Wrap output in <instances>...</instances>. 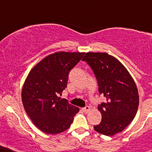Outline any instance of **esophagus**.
I'll use <instances>...</instances> for the list:
<instances>
[{
  "instance_id": "obj_1",
  "label": "esophagus",
  "mask_w": 152,
  "mask_h": 152,
  "mask_svg": "<svg viewBox=\"0 0 152 152\" xmlns=\"http://www.w3.org/2000/svg\"><path fill=\"white\" fill-rule=\"evenodd\" d=\"M82 110L84 113H88L90 111V110H91V108H90L89 106H86V107H84Z\"/></svg>"
}]
</instances>
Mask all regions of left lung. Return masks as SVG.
<instances>
[{"label":"left lung","instance_id":"obj_1","mask_svg":"<svg viewBox=\"0 0 152 152\" xmlns=\"http://www.w3.org/2000/svg\"><path fill=\"white\" fill-rule=\"evenodd\" d=\"M82 60L92 68L99 92L107 100L98 106L102 120L94 128L107 136L121 132L133 120L139 107L133 78L119 60L106 52H88Z\"/></svg>","mask_w":152,"mask_h":152}]
</instances>
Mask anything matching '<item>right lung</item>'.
Returning <instances> with one entry per match:
<instances>
[{"label":"right lung","instance_id":"add662e5","mask_svg":"<svg viewBox=\"0 0 152 152\" xmlns=\"http://www.w3.org/2000/svg\"><path fill=\"white\" fill-rule=\"evenodd\" d=\"M84 52H58L44 58L29 72L22 89L25 111L37 128L46 134L68 129L79 108L58 95L65 89L70 71Z\"/></svg>","mask_w":152,"mask_h":152}]
</instances>
